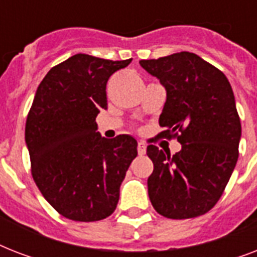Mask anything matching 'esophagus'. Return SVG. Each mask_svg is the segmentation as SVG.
Returning a JSON list of instances; mask_svg holds the SVG:
<instances>
[{
  "instance_id": "1",
  "label": "esophagus",
  "mask_w": 257,
  "mask_h": 257,
  "mask_svg": "<svg viewBox=\"0 0 257 257\" xmlns=\"http://www.w3.org/2000/svg\"><path fill=\"white\" fill-rule=\"evenodd\" d=\"M137 152H139L140 156L145 155V152H147V144H145L144 141H139V144H137Z\"/></svg>"
}]
</instances>
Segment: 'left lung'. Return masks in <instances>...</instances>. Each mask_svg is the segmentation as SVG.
Instances as JSON below:
<instances>
[{
    "mask_svg": "<svg viewBox=\"0 0 257 257\" xmlns=\"http://www.w3.org/2000/svg\"><path fill=\"white\" fill-rule=\"evenodd\" d=\"M140 65L167 89L159 124L181 151L171 156L148 145L153 161L148 193L168 219H192L215 207L239 159L241 124L225 74L197 54L180 52Z\"/></svg>",
    "mask_w": 257,
    "mask_h": 257,
    "instance_id": "obj_1",
    "label": "left lung"
}]
</instances>
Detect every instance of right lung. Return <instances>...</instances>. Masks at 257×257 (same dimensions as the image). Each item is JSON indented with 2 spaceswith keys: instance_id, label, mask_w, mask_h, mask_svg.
I'll list each match as a JSON object with an SVG mask.
<instances>
[{
  "instance_id": "1",
  "label": "right lung",
  "mask_w": 257,
  "mask_h": 257,
  "mask_svg": "<svg viewBox=\"0 0 257 257\" xmlns=\"http://www.w3.org/2000/svg\"><path fill=\"white\" fill-rule=\"evenodd\" d=\"M131 61L74 54L38 85L25 126L30 171L46 201L66 219L98 221L116 209L137 141L101 137L96 117L108 106L109 77Z\"/></svg>"
}]
</instances>
